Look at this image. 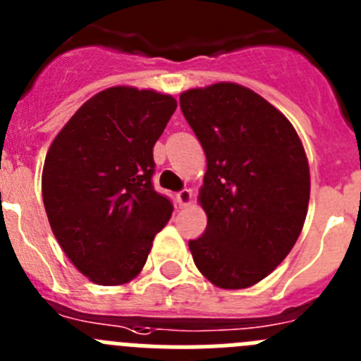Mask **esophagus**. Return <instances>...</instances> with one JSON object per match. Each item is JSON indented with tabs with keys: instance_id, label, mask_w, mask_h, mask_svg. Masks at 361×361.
<instances>
[{
	"instance_id": "esophagus-1",
	"label": "esophagus",
	"mask_w": 361,
	"mask_h": 361,
	"mask_svg": "<svg viewBox=\"0 0 361 361\" xmlns=\"http://www.w3.org/2000/svg\"><path fill=\"white\" fill-rule=\"evenodd\" d=\"M176 200H178V203H180L181 208L188 207V204L192 203V190H190V188H185V190L178 192Z\"/></svg>"
}]
</instances>
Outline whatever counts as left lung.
<instances>
[{
  "instance_id": "1",
  "label": "left lung",
  "mask_w": 361,
  "mask_h": 361,
  "mask_svg": "<svg viewBox=\"0 0 361 361\" xmlns=\"http://www.w3.org/2000/svg\"><path fill=\"white\" fill-rule=\"evenodd\" d=\"M181 112L207 154L197 203L207 230L188 242L219 288L267 278L294 247L310 201V165L290 121L255 90L231 82L180 94Z\"/></svg>"
}]
</instances>
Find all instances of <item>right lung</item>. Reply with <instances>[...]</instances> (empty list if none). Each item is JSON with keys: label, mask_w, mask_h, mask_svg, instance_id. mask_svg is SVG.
<instances>
[{"label": "right lung", "mask_w": 361, "mask_h": 361, "mask_svg": "<svg viewBox=\"0 0 361 361\" xmlns=\"http://www.w3.org/2000/svg\"><path fill=\"white\" fill-rule=\"evenodd\" d=\"M178 103L116 85L76 110L49 146L42 201L71 264L96 285L130 283L146 265L173 204L154 192L153 147Z\"/></svg>", "instance_id": "obj_1"}]
</instances>
